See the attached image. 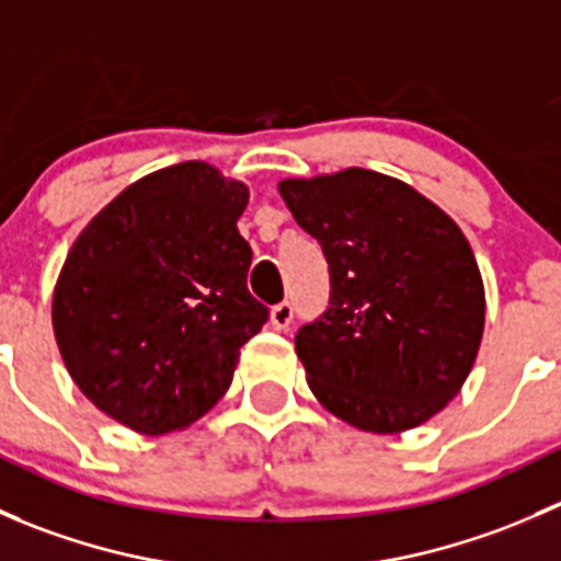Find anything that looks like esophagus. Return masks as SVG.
I'll list each match as a JSON object with an SVG mask.
<instances>
[{"mask_svg": "<svg viewBox=\"0 0 561 561\" xmlns=\"http://www.w3.org/2000/svg\"><path fill=\"white\" fill-rule=\"evenodd\" d=\"M268 322H271V328H274V331H287V328H290V322H293V307L290 304H276L274 309H271V314H268Z\"/></svg>", "mask_w": 561, "mask_h": 561, "instance_id": "1", "label": "esophagus"}]
</instances>
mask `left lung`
Masks as SVG:
<instances>
[{"label":"left lung","mask_w":561,"mask_h":561,"mask_svg":"<svg viewBox=\"0 0 561 561\" xmlns=\"http://www.w3.org/2000/svg\"><path fill=\"white\" fill-rule=\"evenodd\" d=\"M279 195L331 268V307L296 336L314 399L371 434L432 421L483 342L467 236L415 186L366 168L282 179Z\"/></svg>","instance_id":"1"}]
</instances>
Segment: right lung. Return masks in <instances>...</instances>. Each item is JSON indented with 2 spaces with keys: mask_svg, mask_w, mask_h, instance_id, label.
Segmentation results:
<instances>
[{
  "mask_svg": "<svg viewBox=\"0 0 561 561\" xmlns=\"http://www.w3.org/2000/svg\"><path fill=\"white\" fill-rule=\"evenodd\" d=\"M249 186L208 162L124 186L67 252L56 347L81 393L138 434L181 432L233 382L268 309L247 290Z\"/></svg>",
  "mask_w": 561,
  "mask_h": 561,
  "instance_id": "add662e5",
  "label": "right lung"
}]
</instances>
